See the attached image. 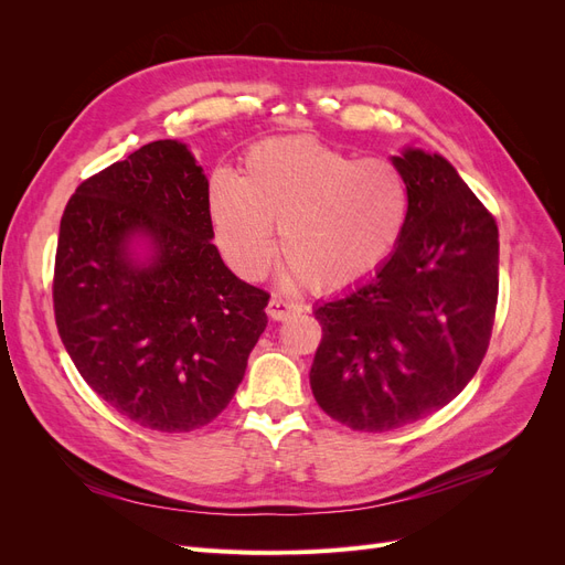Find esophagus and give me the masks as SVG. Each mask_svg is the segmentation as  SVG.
I'll return each instance as SVG.
<instances>
[{"instance_id": "1", "label": "esophagus", "mask_w": 565, "mask_h": 565, "mask_svg": "<svg viewBox=\"0 0 565 565\" xmlns=\"http://www.w3.org/2000/svg\"><path fill=\"white\" fill-rule=\"evenodd\" d=\"M266 311H268V316H270L273 320H287L289 316L301 313V306L295 303V301L273 297V299L268 301V309H266Z\"/></svg>"}]
</instances>
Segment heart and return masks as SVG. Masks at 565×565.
I'll list each match as a JSON object with an SVG mask.
<instances>
[{
    "label": "heart",
    "mask_w": 565,
    "mask_h": 565,
    "mask_svg": "<svg viewBox=\"0 0 565 565\" xmlns=\"http://www.w3.org/2000/svg\"><path fill=\"white\" fill-rule=\"evenodd\" d=\"M207 214L237 276H266L280 226L287 278L337 292L396 252L409 188L388 160H361L316 139H268L245 152L241 177L228 169L210 177Z\"/></svg>",
    "instance_id": "heart-1"
}]
</instances>
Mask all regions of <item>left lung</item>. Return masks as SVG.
<instances>
[{
    "instance_id": "left-lung-1",
    "label": "left lung",
    "mask_w": 565,
    "mask_h": 565,
    "mask_svg": "<svg viewBox=\"0 0 565 565\" xmlns=\"http://www.w3.org/2000/svg\"><path fill=\"white\" fill-rule=\"evenodd\" d=\"M393 164L409 188L396 252L313 311L322 324L313 396L332 419L367 434L429 417L471 382L500 287L498 224L455 167L417 148Z\"/></svg>"
}]
</instances>
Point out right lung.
<instances>
[{"mask_svg": "<svg viewBox=\"0 0 565 565\" xmlns=\"http://www.w3.org/2000/svg\"><path fill=\"white\" fill-rule=\"evenodd\" d=\"M207 185L183 143L152 141L82 181L61 218L63 347L98 398L162 434L224 413L268 322L270 295L212 245ZM136 236L151 245L146 263L130 256Z\"/></svg>", "mask_w": 565, "mask_h": 565, "instance_id": "right-lung-1", "label": "right lung"}]
</instances>
